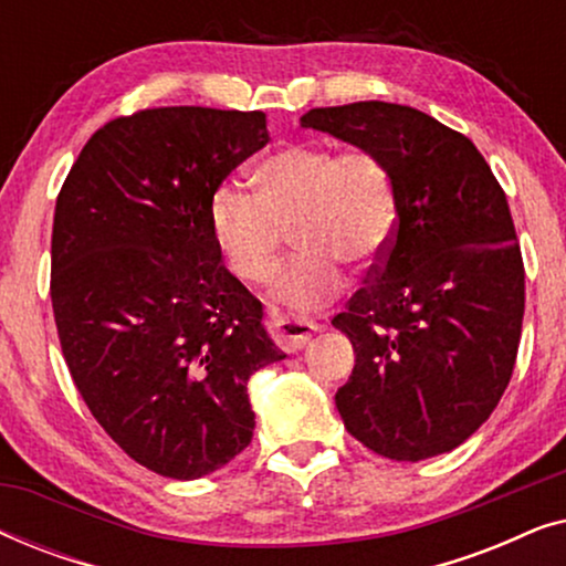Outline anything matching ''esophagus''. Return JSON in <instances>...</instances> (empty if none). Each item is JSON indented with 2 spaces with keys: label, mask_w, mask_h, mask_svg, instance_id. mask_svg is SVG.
Returning <instances> with one entry per match:
<instances>
[{
  "label": "esophagus",
  "mask_w": 566,
  "mask_h": 566,
  "mask_svg": "<svg viewBox=\"0 0 566 566\" xmlns=\"http://www.w3.org/2000/svg\"><path fill=\"white\" fill-rule=\"evenodd\" d=\"M268 327L273 332L275 343L283 347L285 353H296L308 343V337L316 332V324L308 319H298V316H289L283 312L268 314Z\"/></svg>",
  "instance_id": "obj_1"
}]
</instances>
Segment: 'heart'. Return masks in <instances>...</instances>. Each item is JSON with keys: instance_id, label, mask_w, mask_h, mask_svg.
Returning a JSON list of instances; mask_svg holds the SVG:
<instances>
[{"instance_id": "1", "label": "heart", "mask_w": 566, "mask_h": 566, "mask_svg": "<svg viewBox=\"0 0 566 566\" xmlns=\"http://www.w3.org/2000/svg\"><path fill=\"white\" fill-rule=\"evenodd\" d=\"M252 196L219 185L208 198V231L231 275L260 283L273 273L283 231L301 250L273 283V296L314 308L345 285L339 265L381 260L397 223L394 185L366 149L335 154L324 144H289L254 165Z\"/></svg>"}]
</instances>
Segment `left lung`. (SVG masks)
Listing matches in <instances>:
<instances>
[{
	"label": "left lung",
	"mask_w": 566,
	"mask_h": 566,
	"mask_svg": "<svg viewBox=\"0 0 566 566\" xmlns=\"http://www.w3.org/2000/svg\"><path fill=\"white\" fill-rule=\"evenodd\" d=\"M301 126L376 154L397 200L376 277L332 319L355 350L339 417L391 461L453 451L497 407L521 343L525 270L505 190L467 136L415 107H314Z\"/></svg>",
	"instance_id": "1"
}]
</instances>
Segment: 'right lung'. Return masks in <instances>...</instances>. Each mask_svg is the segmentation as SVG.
Listing matches in <instances>:
<instances>
[{
	"label": "right lung",
	"instance_id": "add662e5",
	"mask_svg": "<svg viewBox=\"0 0 566 566\" xmlns=\"http://www.w3.org/2000/svg\"><path fill=\"white\" fill-rule=\"evenodd\" d=\"M270 142L265 113L154 107L105 123L59 192L51 304L69 374L142 467L200 479L244 451L247 381L283 360L229 273L208 198Z\"/></svg>",
	"mask_w": 566,
	"mask_h": 566
}]
</instances>
